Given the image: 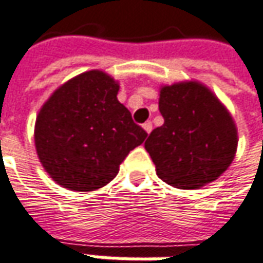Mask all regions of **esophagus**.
<instances>
[{"instance_id":"esophagus-1","label":"esophagus","mask_w":263,"mask_h":263,"mask_svg":"<svg viewBox=\"0 0 263 263\" xmlns=\"http://www.w3.org/2000/svg\"><path fill=\"white\" fill-rule=\"evenodd\" d=\"M142 128H144V131H145L146 134H149V132L153 131V124H151L149 121H146L145 124L142 125Z\"/></svg>"}]
</instances>
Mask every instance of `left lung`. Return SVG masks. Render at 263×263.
<instances>
[{"instance_id":"obj_1","label":"left lung","mask_w":263,"mask_h":263,"mask_svg":"<svg viewBox=\"0 0 263 263\" xmlns=\"http://www.w3.org/2000/svg\"><path fill=\"white\" fill-rule=\"evenodd\" d=\"M164 124L149 134L145 149L157 176L181 190L217 180L237 149V128L220 99L197 80L160 86Z\"/></svg>"}]
</instances>
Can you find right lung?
<instances>
[{
	"mask_svg": "<svg viewBox=\"0 0 263 263\" xmlns=\"http://www.w3.org/2000/svg\"><path fill=\"white\" fill-rule=\"evenodd\" d=\"M119 82L89 70L64 82L35 118L34 144L53 181L73 192H93L110 183L119 165L146 134L118 101Z\"/></svg>",
	"mask_w": 263,
	"mask_h": 263,
	"instance_id": "obj_1",
	"label": "right lung"
}]
</instances>
